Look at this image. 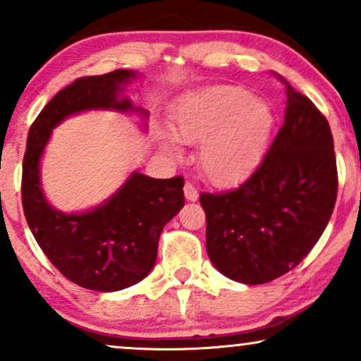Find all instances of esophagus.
I'll return each mask as SVG.
<instances>
[{
  "label": "esophagus",
  "mask_w": 361,
  "mask_h": 361,
  "mask_svg": "<svg viewBox=\"0 0 361 361\" xmlns=\"http://www.w3.org/2000/svg\"><path fill=\"white\" fill-rule=\"evenodd\" d=\"M183 192H185V198L188 202H195L198 198V192L197 188H195L193 183H190V181H186L185 186H183Z\"/></svg>",
  "instance_id": "34e87169"
}]
</instances>
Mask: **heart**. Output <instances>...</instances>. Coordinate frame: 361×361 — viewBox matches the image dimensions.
Instances as JSON below:
<instances>
[{
  "instance_id": "b5f03b06",
  "label": "heart",
  "mask_w": 361,
  "mask_h": 361,
  "mask_svg": "<svg viewBox=\"0 0 361 361\" xmlns=\"http://www.w3.org/2000/svg\"><path fill=\"white\" fill-rule=\"evenodd\" d=\"M273 111L267 102L251 98L239 86H212L190 94L171 114V134L181 144H200L198 168L210 183H241L255 171L267 151ZM168 152L176 147L164 134Z\"/></svg>"
}]
</instances>
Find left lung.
<instances>
[{
  "label": "left lung",
  "mask_w": 361,
  "mask_h": 361,
  "mask_svg": "<svg viewBox=\"0 0 361 361\" xmlns=\"http://www.w3.org/2000/svg\"><path fill=\"white\" fill-rule=\"evenodd\" d=\"M287 90L283 126L238 188L202 193L207 252L227 279L271 281L295 268L324 233L338 195L333 134L307 97Z\"/></svg>",
  "instance_id": "8db88e82"
}]
</instances>
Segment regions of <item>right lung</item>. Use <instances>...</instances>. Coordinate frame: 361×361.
I'll return each instance as SVG.
<instances>
[{
	"label": "right lung",
	"mask_w": 361,
	"mask_h": 361,
	"mask_svg": "<svg viewBox=\"0 0 361 361\" xmlns=\"http://www.w3.org/2000/svg\"><path fill=\"white\" fill-rule=\"evenodd\" d=\"M137 73L117 69L80 78L52 98L32 123L23 157L22 202L28 227L49 261L82 288L117 292L146 279L157 258L163 227L185 205L183 178L157 180L134 171L94 209L66 214L45 198L40 159L52 128L88 110L147 111L132 105L123 90Z\"/></svg>",
	"instance_id": "add662e5"
}]
</instances>
